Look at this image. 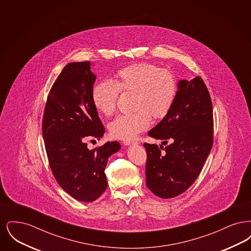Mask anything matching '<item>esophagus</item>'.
<instances>
[{"label":"esophagus","mask_w":251,"mask_h":251,"mask_svg":"<svg viewBox=\"0 0 251 251\" xmlns=\"http://www.w3.org/2000/svg\"><path fill=\"white\" fill-rule=\"evenodd\" d=\"M123 144L126 145V146H129V145H135V144H138L137 141L135 140H124Z\"/></svg>","instance_id":"34e87169"}]
</instances>
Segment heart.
Listing matches in <instances>:
<instances>
[{
    "label": "heart",
    "instance_id": "obj_1",
    "mask_svg": "<svg viewBox=\"0 0 251 251\" xmlns=\"http://www.w3.org/2000/svg\"><path fill=\"white\" fill-rule=\"evenodd\" d=\"M133 93L130 114H123L109 124L111 135L131 139L146 130L151 121L165 118L173 106L178 93L175 75L151 63H138L116 72L113 82L96 84L91 91L94 107L105 117L117 110L119 94Z\"/></svg>",
    "mask_w": 251,
    "mask_h": 251
}]
</instances>
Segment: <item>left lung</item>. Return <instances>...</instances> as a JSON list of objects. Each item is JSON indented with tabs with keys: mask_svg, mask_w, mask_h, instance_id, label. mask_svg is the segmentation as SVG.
<instances>
[{
	"mask_svg": "<svg viewBox=\"0 0 251 251\" xmlns=\"http://www.w3.org/2000/svg\"><path fill=\"white\" fill-rule=\"evenodd\" d=\"M173 106L148 135L167 147L144 144L147 187L162 199L186 191L201 172L214 142L211 96L201 77L179 81Z\"/></svg>",
	"mask_w": 251,
	"mask_h": 251,
	"instance_id": "obj_1",
	"label": "left lung"
}]
</instances>
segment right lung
Listing matches in <instances>:
<instances>
[{
    "mask_svg": "<svg viewBox=\"0 0 251 251\" xmlns=\"http://www.w3.org/2000/svg\"><path fill=\"white\" fill-rule=\"evenodd\" d=\"M95 80L89 61L68 64L49 92L42 120L54 178L63 190L84 202L94 201L105 191L108 158L120 149L118 141L87 149V139H100L105 131L91 99Z\"/></svg>",
    "mask_w": 251,
    "mask_h": 251,
    "instance_id": "1",
    "label": "right lung"
}]
</instances>
